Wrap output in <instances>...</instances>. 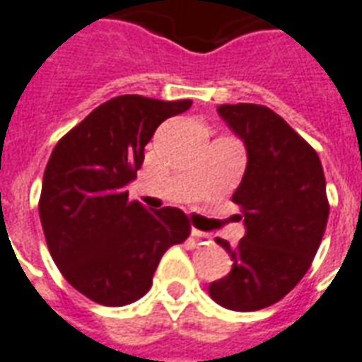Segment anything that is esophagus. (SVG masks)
I'll use <instances>...</instances> for the list:
<instances>
[{"instance_id":"1","label":"esophagus","mask_w":362,"mask_h":362,"mask_svg":"<svg viewBox=\"0 0 362 362\" xmlns=\"http://www.w3.org/2000/svg\"><path fill=\"white\" fill-rule=\"evenodd\" d=\"M191 234H193L194 238H202V240L210 238V234H206V232H201V230H197V228H193V230H191Z\"/></svg>"}]
</instances>
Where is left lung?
<instances>
[{"mask_svg": "<svg viewBox=\"0 0 362 362\" xmlns=\"http://www.w3.org/2000/svg\"><path fill=\"white\" fill-rule=\"evenodd\" d=\"M218 115L247 150L232 194L245 235L235 247L216 238L234 265L209 294L228 310L253 312L284 298L314 261L329 216L324 168L316 150L269 107L220 105Z\"/></svg>", "mask_w": 362, "mask_h": 362, "instance_id": "8db88e82", "label": "left lung"}]
</instances>
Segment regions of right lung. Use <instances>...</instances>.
<instances>
[{
	"mask_svg": "<svg viewBox=\"0 0 362 362\" xmlns=\"http://www.w3.org/2000/svg\"><path fill=\"white\" fill-rule=\"evenodd\" d=\"M191 105L112 97L54 146L38 201L46 245L64 279L97 304L142 298L161 255L191 234L183 210H146L127 191L156 128Z\"/></svg>",
	"mask_w": 362,
	"mask_h": 362,
	"instance_id": "obj_1",
	"label": "right lung"
}]
</instances>
